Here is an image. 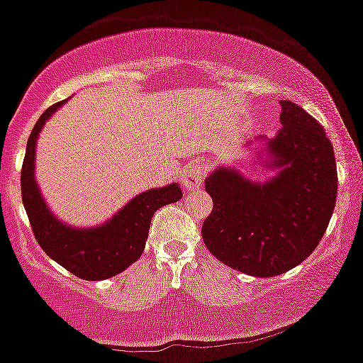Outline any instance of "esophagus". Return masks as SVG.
<instances>
[{
  "instance_id": "esophagus-1",
  "label": "esophagus",
  "mask_w": 363,
  "mask_h": 363,
  "mask_svg": "<svg viewBox=\"0 0 363 363\" xmlns=\"http://www.w3.org/2000/svg\"><path fill=\"white\" fill-rule=\"evenodd\" d=\"M206 174V165H203L201 162H191L182 169L181 181L188 191H194L200 188L203 175Z\"/></svg>"
}]
</instances>
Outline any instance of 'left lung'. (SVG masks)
Segmentation results:
<instances>
[{"label": "left lung", "instance_id": "1", "mask_svg": "<svg viewBox=\"0 0 363 363\" xmlns=\"http://www.w3.org/2000/svg\"><path fill=\"white\" fill-rule=\"evenodd\" d=\"M282 129L267 141L276 177L264 184L234 169L205 179L213 208L201 227L208 252L255 277L291 270L328 229L337 196L334 150L324 127L296 103L281 101Z\"/></svg>", "mask_w": 363, "mask_h": 363}]
</instances>
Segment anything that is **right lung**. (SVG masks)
Wrapping results in <instances>:
<instances>
[{"mask_svg":"<svg viewBox=\"0 0 363 363\" xmlns=\"http://www.w3.org/2000/svg\"><path fill=\"white\" fill-rule=\"evenodd\" d=\"M63 103L65 99L51 105L30 133L20 174L22 201L35 241L48 257L84 281H101L121 274L141 257L153 213L163 205L181 200L182 191L177 184L145 191L106 224L94 229H75L60 222L48 210L34 181V155L39 130Z\"/></svg>","mask_w":363,"mask_h":363,"instance_id":"obj_1","label":"right lung"}]
</instances>
